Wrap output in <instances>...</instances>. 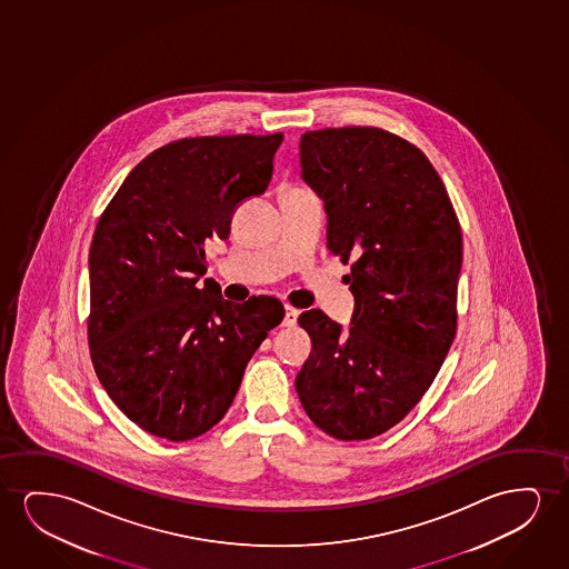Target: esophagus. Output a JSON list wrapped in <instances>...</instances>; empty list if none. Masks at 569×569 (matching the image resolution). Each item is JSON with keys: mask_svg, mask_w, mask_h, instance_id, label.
<instances>
[{"mask_svg": "<svg viewBox=\"0 0 569 569\" xmlns=\"http://www.w3.org/2000/svg\"><path fill=\"white\" fill-rule=\"evenodd\" d=\"M297 317H299V311L293 309V307H286V317H283V327H296Z\"/></svg>", "mask_w": 569, "mask_h": 569, "instance_id": "obj_1", "label": "esophagus"}]
</instances>
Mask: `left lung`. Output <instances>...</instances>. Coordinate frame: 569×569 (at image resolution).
Masks as SVG:
<instances>
[{
    "label": "left lung",
    "mask_w": 569,
    "mask_h": 569,
    "mask_svg": "<svg viewBox=\"0 0 569 569\" xmlns=\"http://www.w3.org/2000/svg\"><path fill=\"white\" fill-rule=\"evenodd\" d=\"M303 179L325 200L327 249L351 264L350 330L311 309L312 350L297 375L307 416L363 441L405 420L457 335L462 233L443 180L397 133L343 126L301 136Z\"/></svg>",
    "instance_id": "obj_1"
}]
</instances>
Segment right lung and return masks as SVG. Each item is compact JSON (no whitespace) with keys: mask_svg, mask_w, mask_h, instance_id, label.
Wrapping results in <instances>:
<instances>
[{"mask_svg":"<svg viewBox=\"0 0 569 569\" xmlns=\"http://www.w3.org/2000/svg\"><path fill=\"white\" fill-rule=\"evenodd\" d=\"M283 133L171 141L133 167L94 229L87 340L94 373L151 436L188 441L233 402L244 367L283 319L273 297L231 303L202 278L239 203L264 194Z\"/></svg>","mask_w":569,"mask_h":569,"instance_id":"obj_1","label":"right lung"}]
</instances>
